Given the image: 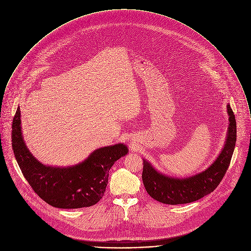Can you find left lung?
Segmentation results:
<instances>
[{
  "label": "left lung",
  "mask_w": 251,
  "mask_h": 251,
  "mask_svg": "<svg viewBox=\"0 0 251 251\" xmlns=\"http://www.w3.org/2000/svg\"><path fill=\"white\" fill-rule=\"evenodd\" d=\"M229 129L226 143L215 162L204 172L186 179H174L158 173L148 161H143L144 186L154 200L178 205L197 201L213 192L225 176L237 140V126L233 110L227 105Z\"/></svg>",
  "instance_id": "8db88e82"
}]
</instances>
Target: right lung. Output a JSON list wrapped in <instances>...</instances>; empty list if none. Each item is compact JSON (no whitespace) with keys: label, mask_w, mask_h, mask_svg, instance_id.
Instances as JSON below:
<instances>
[{"label":"right lung","mask_w":251,"mask_h":251,"mask_svg":"<svg viewBox=\"0 0 251 251\" xmlns=\"http://www.w3.org/2000/svg\"><path fill=\"white\" fill-rule=\"evenodd\" d=\"M20 108L12 121L11 141L17 163L33 190L47 204L59 209H79L96 205L107 186L109 170L127 153L124 144L96 150L84 162L58 168L41 164L23 141Z\"/></svg>","instance_id":"add662e5"}]
</instances>
